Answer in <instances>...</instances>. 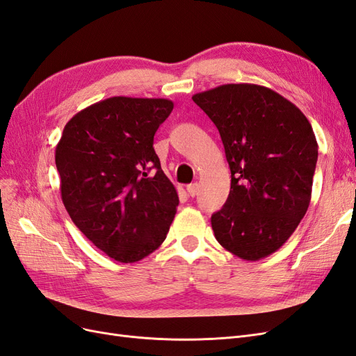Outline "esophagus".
Segmentation results:
<instances>
[{"label":"esophagus","instance_id":"obj_1","mask_svg":"<svg viewBox=\"0 0 356 356\" xmlns=\"http://www.w3.org/2000/svg\"><path fill=\"white\" fill-rule=\"evenodd\" d=\"M197 188H199L197 182H193V184H188V186L186 187V190H187V193H188V196H191V197H195V196L197 195Z\"/></svg>","mask_w":356,"mask_h":356}]
</instances>
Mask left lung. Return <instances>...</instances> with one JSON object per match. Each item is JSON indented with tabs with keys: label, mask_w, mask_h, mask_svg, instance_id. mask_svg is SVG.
I'll return each mask as SVG.
<instances>
[{
	"label": "left lung",
	"mask_w": 356,
	"mask_h": 356,
	"mask_svg": "<svg viewBox=\"0 0 356 356\" xmlns=\"http://www.w3.org/2000/svg\"><path fill=\"white\" fill-rule=\"evenodd\" d=\"M217 126L232 172L227 202L211 217L215 239L248 261L277 251L309 208L318 143L306 115L258 84L193 95Z\"/></svg>",
	"instance_id": "1"
}]
</instances>
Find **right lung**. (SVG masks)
I'll list each match as a JSON object with an SVG mask.
<instances>
[{"label":"right lung","instance_id":"1","mask_svg":"<svg viewBox=\"0 0 356 356\" xmlns=\"http://www.w3.org/2000/svg\"><path fill=\"white\" fill-rule=\"evenodd\" d=\"M172 110L169 99L114 96L75 114L56 145L65 209L115 261L156 251L174 221L179 199L153 148Z\"/></svg>","mask_w":356,"mask_h":356}]
</instances>
